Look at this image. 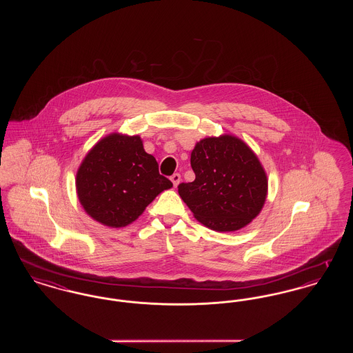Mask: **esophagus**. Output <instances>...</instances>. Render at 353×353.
<instances>
[{"label": "esophagus", "mask_w": 353, "mask_h": 353, "mask_svg": "<svg viewBox=\"0 0 353 353\" xmlns=\"http://www.w3.org/2000/svg\"><path fill=\"white\" fill-rule=\"evenodd\" d=\"M170 180L173 183V186H177V185L180 184V181H181V176L179 173H174V174L170 176Z\"/></svg>", "instance_id": "34e87169"}]
</instances>
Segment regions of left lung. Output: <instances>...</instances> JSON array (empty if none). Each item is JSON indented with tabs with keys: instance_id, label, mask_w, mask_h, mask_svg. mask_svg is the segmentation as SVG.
I'll list each match as a JSON object with an SVG mask.
<instances>
[{
	"instance_id": "obj_1",
	"label": "left lung",
	"mask_w": 353,
	"mask_h": 353,
	"mask_svg": "<svg viewBox=\"0 0 353 353\" xmlns=\"http://www.w3.org/2000/svg\"><path fill=\"white\" fill-rule=\"evenodd\" d=\"M193 183L179 194L194 217L217 232H234L255 219L268 194V177L254 152L238 137H206L190 154Z\"/></svg>"
}]
</instances>
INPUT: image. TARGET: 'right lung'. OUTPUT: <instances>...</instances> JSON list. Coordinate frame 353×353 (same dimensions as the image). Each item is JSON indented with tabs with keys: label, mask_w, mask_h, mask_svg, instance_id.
I'll use <instances>...</instances> for the list:
<instances>
[{
	"label": "right lung",
	"mask_w": 353,
	"mask_h": 353,
	"mask_svg": "<svg viewBox=\"0 0 353 353\" xmlns=\"http://www.w3.org/2000/svg\"><path fill=\"white\" fill-rule=\"evenodd\" d=\"M172 185L139 136L108 134L87 153L77 173L84 210L111 228L131 223Z\"/></svg>",
	"instance_id": "obj_1"
}]
</instances>
